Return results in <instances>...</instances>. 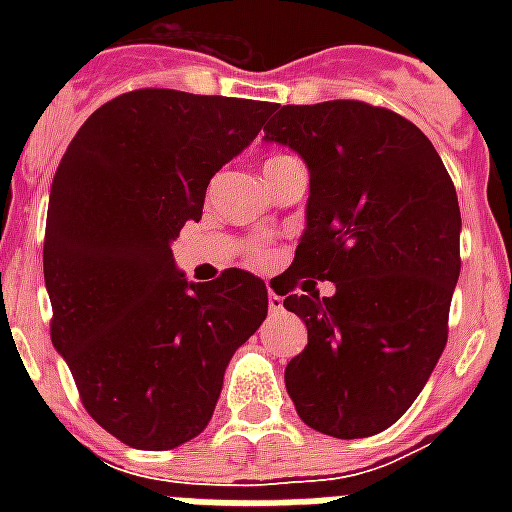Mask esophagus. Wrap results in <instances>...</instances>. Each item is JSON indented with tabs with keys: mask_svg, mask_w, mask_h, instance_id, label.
Here are the masks:
<instances>
[{
	"mask_svg": "<svg viewBox=\"0 0 512 512\" xmlns=\"http://www.w3.org/2000/svg\"><path fill=\"white\" fill-rule=\"evenodd\" d=\"M268 307H271V312L282 310V299H279L274 290H268Z\"/></svg>",
	"mask_w": 512,
	"mask_h": 512,
	"instance_id": "obj_1",
	"label": "esophagus"
}]
</instances>
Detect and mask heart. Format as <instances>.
I'll list each match as a JSON object with an SVG mask.
<instances>
[{
  "label": "heart",
  "mask_w": 512,
  "mask_h": 512,
  "mask_svg": "<svg viewBox=\"0 0 512 512\" xmlns=\"http://www.w3.org/2000/svg\"><path fill=\"white\" fill-rule=\"evenodd\" d=\"M279 158H288V156H271L268 161H279ZM249 257H252V263H266L268 252L266 249H260V246H255V249L249 252Z\"/></svg>",
  "instance_id": "b5f03b06"
}]
</instances>
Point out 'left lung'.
<instances>
[{"instance_id": "1", "label": "left lung", "mask_w": 512, "mask_h": 512, "mask_svg": "<svg viewBox=\"0 0 512 512\" xmlns=\"http://www.w3.org/2000/svg\"><path fill=\"white\" fill-rule=\"evenodd\" d=\"M274 112L266 139L310 167L307 230L282 293L307 323V348L285 386L310 428L376 436L417 400L447 345L458 194L428 136L392 109L323 101ZM304 276L334 281L335 296L293 294Z\"/></svg>"}]
</instances>
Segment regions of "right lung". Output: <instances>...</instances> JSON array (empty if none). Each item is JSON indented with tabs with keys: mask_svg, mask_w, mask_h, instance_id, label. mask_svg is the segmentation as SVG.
<instances>
[{
	"mask_svg": "<svg viewBox=\"0 0 512 512\" xmlns=\"http://www.w3.org/2000/svg\"><path fill=\"white\" fill-rule=\"evenodd\" d=\"M277 106L131 90L87 117L51 183L43 277L51 343L87 414L136 450L200 436L235 348L266 321L263 279L178 274L169 241Z\"/></svg>",
	"mask_w": 512,
	"mask_h": 512,
	"instance_id": "obj_1",
	"label": "right lung"
}]
</instances>
